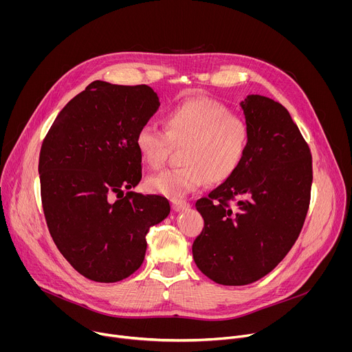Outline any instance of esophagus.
<instances>
[{
    "label": "esophagus",
    "instance_id": "obj_1",
    "mask_svg": "<svg viewBox=\"0 0 352 352\" xmlns=\"http://www.w3.org/2000/svg\"><path fill=\"white\" fill-rule=\"evenodd\" d=\"M171 208L174 212H181L186 210L189 208V204L182 199H171Z\"/></svg>",
    "mask_w": 352,
    "mask_h": 352
}]
</instances>
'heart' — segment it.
<instances>
[{"instance_id":"heart-1","label":"heart","mask_w":352,"mask_h":352,"mask_svg":"<svg viewBox=\"0 0 352 352\" xmlns=\"http://www.w3.org/2000/svg\"><path fill=\"white\" fill-rule=\"evenodd\" d=\"M135 143L152 168L166 164L173 146H182L179 159L184 166L147 179L152 192L181 199L208 181L220 184L235 174L248 152L249 129L217 100L193 97L166 114L164 131L153 124L142 125Z\"/></svg>"}]
</instances>
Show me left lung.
Wrapping results in <instances>:
<instances>
[{
    "mask_svg": "<svg viewBox=\"0 0 352 352\" xmlns=\"http://www.w3.org/2000/svg\"><path fill=\"white\" fill-rule=\"evenodd\" d=\"M241 107L249 147L232 177L196 200L205 227L192 245L196 266L223 285L250 284L289 252L311 204V148L284 106L250 94Z\"/></svg>",
    "mask_w": 352,
    "mask_h": 352,
    "instance_id": "1",
    "label": "left lung"
}]
</instances>
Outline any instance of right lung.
Here are the masks:
<instances>
[{
	"mask_svg": "<svg viewBox=\"0 0 352 352\" xmlns=\"http://www.w3.org/2000/svg\"><path fill=\"white\" fill-rule=\"evenodd\" d=\"M159 106L147 85L94 80L61 110L41 143L40 193L50 235L89 280L116 283L135 273L148 228L170 213L164 196L131 190L142 179L135 136Z\"/></svg>",
	"mask_w": 352,
	"mask_h": 352,
	"instance_id": "1",
	"label": "right lung"
}]
</instances>
